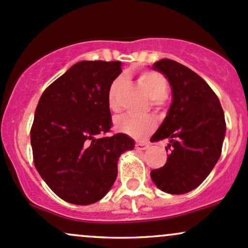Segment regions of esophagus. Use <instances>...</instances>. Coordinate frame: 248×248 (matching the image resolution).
<instances>
[{
    "label": "esophagus",
    "instance_id": "34e87169",
    "mask_svg": "<svg viewBox=\"0 0 248 248\" xmlns=\"http://www.w3.org/2000/svg\"><path fill=\"white\" fill-rule=\"evenodd\" d=\"M149 146L150 145H149L148 143H137V144H136V149H137V150H146Z\"/></svg>",
    "mask_w": 248,
    "mask_h": 248
}]
</instances>
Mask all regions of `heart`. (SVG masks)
Instances as JSON below:
<instances>
[{
	"label": "heart",
	"instance_id": "b5f03b06",
	"mask_svg": "<svg viewBox=\"0 0 248 248\" xmlns=\"http://www.w3.org/2000/svg\"><path fill=\"white\" fill-rule=\"evenodd\" d=\"M142 86L148 92L149 97L153 99L154 105H159L162 100L166 98L168 93V81L163 74L155 71L143 72L138 78ZM122 86V79H114L111 82L108 91V105L112 111H118L119 103L118 95L119 90ZM156 123L151 117H143V118H136V117L119 116L114 119V129L116 131L124 134L135 140H142L150 135L155 130Z\"/></svg>",
	"mask_w": 248,
	"mask_h": 248
}]
</instances>
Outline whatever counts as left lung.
Returning <instances> with one entry per match:
<instances>
[{"label":"left lung","instance_id":"obj_1","mask_svg":"<svg viewBox=\"0 0 248 248\" xmlns=\"http://www.w3.org/2000/svg\"><path fill=\"white\" fill-rule=\"evenodd\" d=\"M153 70L163 74L171 86V104L151 140H169L167 162L151 170L156 187L169 194L198 188L219 161L225 140L222 108L209 85L199 74L174 60L162 59Z\"/></svg>","mask_w":248,"mask_h":248}]
</instances>
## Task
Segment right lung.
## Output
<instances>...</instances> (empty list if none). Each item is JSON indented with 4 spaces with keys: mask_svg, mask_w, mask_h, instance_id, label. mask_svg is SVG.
<instances>
[{
    "mask_svg": "<svg viewBox=\"0 0 248 248\" xmlns=\"http://www.w3.org/2000/svg\"><path fill=\"white\" fill-rule=\"evenodd\" d=\"M122 73L121 61H79L40 98L31 130L34 164L59 198L94 203L116 181L118 158L134 150L124 134L99 138L112 126L108 91Z\"/></svg>",
    "mask_w": 248,
    "mask_h": 248,
    "instance_id": "add662e5",
    "label": "right lung"
}]
</instances>
